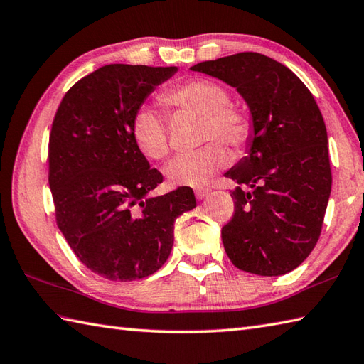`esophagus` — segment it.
I'll list each match as a JSON object with an SVG mask.
<instances>
[{
    "label": "esophagus",
    "instance_id": "34e87169",
    "mask_svg": "<svg viewBox=\"0 0 364 364\" xmlns=\"http://www.w3.org/2000/svg\"><path fill=\"white\" fill-rule=\"evenodd\" d=\"M210 195V190L208 188H198V190H195V196L198 198V199H204V198H207Z\"/></svg>",
    "mask_w": 364,
    "mask_h": 364
}]
</instances>
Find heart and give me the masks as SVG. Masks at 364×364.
<instances>
[{"mask_svg":"<svg viewBox=\"0 0 364 364\" xmlns=\"http://www.w3.org/2000/svg\"><path fill=\"white\" fill-rule=\"evenodd\" d=\"M161 101L174 109L204 117L200 140H220L232 151L241 152L252 136V121L245 110L230 104L228 88L210 79H188L166 88ZM132 136L136 146L149 159L160 160L169 152V131L164 115L141 106L132 118ZM229 154L220 143L183 152L169 161L165 174L176 185L200 187L228 165Z\"/></svg>","mask_w":364,"mask_h":364,"instance_id":"obj_1","label":"heart"}]
</instances>
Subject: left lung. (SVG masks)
<instances>
[{
	"mask_svg": "<svg viewBox=\"0 0 364 364\" xmlns=\"http://www.w3.org/2000/svg\"><path fill=\"white\" fill-rule=\"evenodd\" d=\"M235 87L252 115L247 156L225 173L235 213L221 230L238 269L282 276L316 246L332 190L324 118L294 73L258 53L191 67ZM246 184L251 190L240 188Z\"/></svg>",
	"mask_w": 364,
	"mask_h": 364,
	"instance_id": "left-lung-1",
	"label": "left lung"
}]
</instances>
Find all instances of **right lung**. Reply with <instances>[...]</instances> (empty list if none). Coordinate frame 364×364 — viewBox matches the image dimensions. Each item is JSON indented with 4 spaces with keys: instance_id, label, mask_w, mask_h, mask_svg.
Listing matches in <instances>:
<instances>
[{
    "instance_id": "obj_1",
    "label": "right lung",
    "mask_w": 364,
    "mask_h": 364,
    "mask_svg": "<svg viewBox=\"0 0 364 364\" xmlns=\"http://www.w3.org/2000/svg\"><path fill=\"white\" fill-rule=\"evenodd\" d=\"M176 71L104 65L77 80L55 112L48 144L55 221L79 260L107 280L159 271L171 254L176 218L196 207L190 187L151 196L164 176L132 136L135 110Z\"/></svg>"
}]
</instances>
